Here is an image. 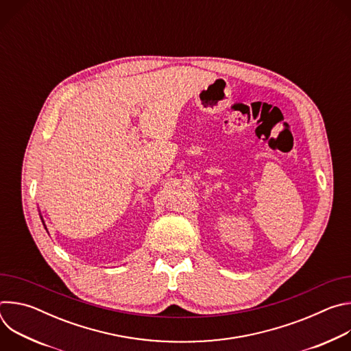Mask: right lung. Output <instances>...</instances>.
Here are the masks:
<instances>
[{
  "mask_svg": "<svg viewBox=\"0 0 351 351\" xmlns=\"http://www.w3.org/2000/svg\"><path fill=\"white\" fill-rule=\"evenodd\" d=\"M41 221H43V217H41ZM43 225H44V228H45V223H44V221H43ZM47 229V228H45Z\"/></svg>",
  "mask_w": 351,
  "mask_h": 351,
  "instance_id": "obj_1",
  "label": "right lung"
}]
</instances>
